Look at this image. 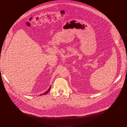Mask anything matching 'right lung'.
<instances>
[{"label": "right lung", "instance_id": "1", "mask_svg": "<svg viewBox=\"0 0 127 127\" xmlns=\"http://www.w3.org/2000/svg\"><path fill=\"white\" fill-rule=\"evenodd\" d=\"M51 86H50V88H49V89H48V90H47V91H46V92L45 93H43V94H42V95H46V94H47V93H48V92H49V91H50V89H51Z\"/></svg>", "mask_w": 127, "mask_h": 127}]
</instances>
